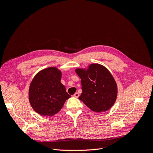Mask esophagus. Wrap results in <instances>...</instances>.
I'll return each instance as SVG.
<instances>
[{"instance_id":"1","label":"esophagus","mask_w":153,"mask_h":153,"mask_svg":"<svg viewBox=\"0 0 153 153\" xmlns=\"http://www.w3.org/2000/svg\"><path fill=\"white\" fill-rule=\"evenodd\" d=\"M79 96H80V94H79V93H78V92H76V93H75V94L73 95V96L75 97V98H78Z\"/></svg>"}]
</instances>
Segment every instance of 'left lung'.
Returning a JSON list of instances; mask_svg holds the SVG:
<instances>
[{
	"instance_id": "obj_1",
	"label": "left lung",
	"mask_w": 153,
	"mask_h": 153,
	"mask_svg": "<svg viewBox=\"0 0 153 153\" xmlns=\"http://www.w3.org/2000/svg\"><path fill=\"white\" fill-rule=\"evenodd\" d=\"M76 73L81 78L82 90L78 99L96 112H105L112 107L117 98V87L107 69L92 64L87 70L76 69Z\"/></svg>"
}]
</instances>
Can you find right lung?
<instances>
[{"label":"right lung","mask_w":153,"mask_h":153,"mask_svg":"<svg viewBox=\"0 0 153 153\" xmlns=\"http://www.w3.org/2000/svg\"><path fill=\"white\" fill-rule=\"evenodd\" d=\"M61 71L50 67L37 73L31 82L29 92L30 103L42 116L56 114L71 97L61 83Z\"/></svg>","instance_id":"1"}]
</instances>
